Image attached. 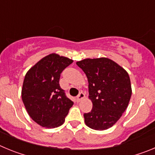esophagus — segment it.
<instances>
[{
  "instance_id": "esophagus-1",
  "label": "esophagus",
  "mask_w": 155,
  "mask_h": 155,
  "mask_svg": "<svg viewBox=\"0 0 155 155\" xmlns=\"http://www.w3.org/2000/svg\"><path fill=\"white\" fill-rule=\"evenodd\" d=\"M84 97H85V94H84L83 92H80V93H79L78 95L77 96V99L78 100V101H81V100L83 99Z\"/></svg>"
}]
</instances>
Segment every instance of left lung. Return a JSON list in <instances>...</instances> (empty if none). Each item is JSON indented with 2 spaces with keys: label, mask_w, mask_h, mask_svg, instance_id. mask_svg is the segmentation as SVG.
I'll return each instance as SVG.
<instances>
[{
  "label": "left lung",
  "mask_w": 155,
  "mask_h": 155,
  "mask_svg": "<svg viewBox=\"0 0 155 155\" xmlns=\"http://www.w3.org/2000/svg\"><path fill=\"white\" fill-rule=\"evenodd\" d=\"M88 81L91 112L84 113V122L90 128L104 130L120 120L128 106L132 94L128 73L109 58L84 59L76 63Z\"/></svg>",
  "instance_id": "obj_1"
}]
</instances>
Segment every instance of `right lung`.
<instances>
[{
    "mask_svg": "<svg viewBox=\"0 0 155 155\" xmlns=\"http://www.w3.org/2000/svg\"><path fill=\"white\" fill-rule=\"evenodd\" d=\"M73 61L56 53L43 57L25 76L21 98L28 115L42 127L62 125L74 102L60 86L61 74Z\"/></svg>",
    "mask_w": 155,
    "mask_h": 155,
    "instance_id": "add662e5",
    "label": "right lung"
}]
</instances>
